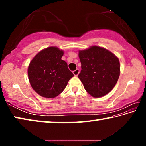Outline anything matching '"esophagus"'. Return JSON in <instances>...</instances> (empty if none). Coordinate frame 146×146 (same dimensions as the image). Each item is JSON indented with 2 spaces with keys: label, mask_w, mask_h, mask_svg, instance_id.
<instances>
[{
  "label": "esophagus",
  "mask_w": 146,
  "mask_h": 146,
  "mask_svg": "<svg viewBox=\"0 0 146 146\" xmlns=\"http://www.w3.org/2000/svg\"><path fill=\"white\" fill-rule=\"evenodd\" d=\"M79 72H80V70H79L78 69H76V70L73 71V73L75 76H78V75L79 74Z\"/></svg>",
  "instance_id": "esophagus-1"
}]
</instances>
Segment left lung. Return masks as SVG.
I'll list each match as a JSON object with an SVG mask.
<instances>
[{
    "mask_svg": "<svg viewBox=\"0 0 146 146\" xmlns=\"http://www.w3.org/2000/svg\"><path fill=\"white\" fill-rule=\"evenodd\" d=\"M78 55L82 70L78 76L86 91L97 98L110 92L120 76V62L117 56L96 46L79 51Z\"/></svg>",
    "mask_w": 146,
    "mask_h": 146,
    "instance_id": "8db88e82",
    "label": "left lung"
}]
</instances>
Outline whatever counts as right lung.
<instances>
[{"mask_svg": "<svg viewBox=\"0 0 146 146\" xmlns=\"http://www.w3.org/2000/svg\"><path fill=\"white\" fill-rule=\"evenodd\" d=\"M63 55V51L56 47H49L40 51L29 64V82L32 88L42 97H56L74 76L66 62L61 59Z\"/></svg>", "mask_w": 146, "mask_h": 146, "instance_id": "obj_1", "label": "right lung"}]
</instances>
